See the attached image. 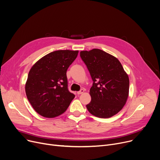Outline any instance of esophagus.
<instances>
[{"mask_svg": "<svg viewBox=\"0 0 160 160\" xmlns=\"http://www.w3.org/2000/svg\"><path fill=\"white\" fill-rule=\"evenodd\" d=\"M83 92H84V89H80V91L77 92V94L78 95H81V94H82L83 93Z\"/></svg>", "mask_w": 160, "mask_h": 160, "instance_id": "obj_1", "label": "esophagus"}]
</instances>
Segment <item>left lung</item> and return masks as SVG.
Segmentation results:
<instances>
[{
  "label": "left lung",
  "instance_id": "1",
  "mask_svg": "<svg viewBox=\"0 0 160 160\" xmlns=\"http://www.w3.org/2000/svg\"><path fill=\"white\" fill-rule=\"evenodd\" d=\"M89 71L93 86L91 102L86 105L90 113L109 118L120 112L129 93V78L118 59L103 50L94 48L80 52Z\"/></svg>",
  "mask_w": 160,
  "mask_h": 160
}]
</instances>
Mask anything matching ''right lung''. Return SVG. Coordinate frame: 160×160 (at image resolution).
<instances>
[{
    "label": "right lung",
    "mask_w": 160,
    "mask_h": 160,
    "mask_svg": "<svg viewBox=\"0 0 160 160\" xmlns=\"http://www.w3.org/2000/svg\"><path fill=\"white\" fill-rule=\"evenodd\" d=\"M78 50H60L41 58L30 69L25 91L34 110L47 118L60 115L75 95L68 89L67 71Z\"/></svg>",
    "instance_id": "1"
}]
</instances>
